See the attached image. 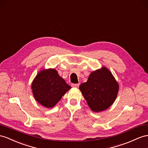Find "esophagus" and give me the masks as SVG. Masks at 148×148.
<instances>
[{
    "label": "esophagus",
    "instance_id": "obj_1",
    "mask_svg": "<svg viewBox=\"0 0 148 148\" xmlns=\"http://www.w3.org/2000/svg\"><path fill=\"white\" fill-rule=\"evenodd\" d=\"M72 87H74V88H79V84H72Z\"/></svg>",
    "mask_w": 148,
    "mask_h": 148
}]
</instances>
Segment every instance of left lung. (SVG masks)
Here are the masks:
<instances>
[{
  "mask_svg": "<svg viewBox=\"0 0 148 148\" xmlns=\"http://www.w3.org/2000/svg\"><path fill=\"white\" fill-rule=\"evenodd\" d=\"M92 111L97 112L107 109L116 100L119 84L106 67L92 72L86 82L79 87Z\"/></svg>",
  "mask_w": 148,
  "mask_h": 148,
  "instance_id": "1",
  "label": "left lung"
}]
</instances>
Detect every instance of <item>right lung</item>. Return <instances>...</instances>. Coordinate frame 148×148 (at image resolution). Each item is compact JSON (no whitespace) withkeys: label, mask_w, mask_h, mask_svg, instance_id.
Instances as JSON below:
<instances>
[{"label":"right lung","mask_w":148,"mask_h":148,"mask_svg":"<svg viewBox=\"0 0 148 148\" xmlns=\"http://www.w3.org/2000/svg\"><path fill=\"white\" fill-rule=\"evenodd\" d=\"M71 88L54 69L40 71L32 84L35 99L47 108L54 107Z\"/></svg>","instance_id":"obj_1"}]
</instances>
